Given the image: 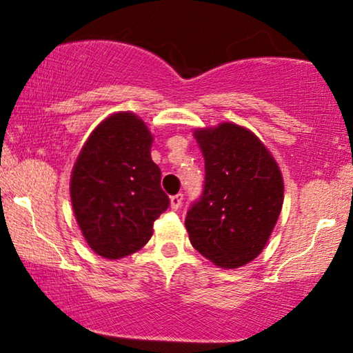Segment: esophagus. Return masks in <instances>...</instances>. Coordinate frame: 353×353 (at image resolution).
I'll list each match as a JSON object with an SVG mask.
<instances>
[{"label": "esophagus", "mask_w": 353, "mask_h": 353, "mask_svg": "<svg viewBox=\"0 0 353 353\" xmlns=\"http://www.w3.org/2000/svg\"><path fill=\"white\" fill-rule=\"evenodd\" d=\"M181 202H183V194L180 192V194H175L170 197V207L173 210H178L181 207Z\"/></svg>", "instance_id": "1"}]
</instances>
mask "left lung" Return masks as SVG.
Wrapping results in <instances>:
<instances>
[{"label": "left lung", "instance_id": "left-lung-1", "mask_svg": "<svg viewBox=\"0 0 353 353\" xmlns=\"http://www.w3.org/2000/svg\"><path fill=\"white\" fill-rule=\"evenodd\" d=\"M205 161L204 191L186 214L197 252L220 268H239L262 252L283 207L281 170L265 144L225 122L194 132Z\"/></svg>", "mask_w": 353, "mask_h": 353}]
</instances>
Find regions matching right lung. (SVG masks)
<instances>
[{"instance_id":"right-lung-1","label":"right lung","mask_w":353,"mask_h":353,"mask_svg":"<svg viewBox=\"0 0 353 353\" xmlns=\"http://www.w3.org/2000/svg\"><path fill=\"white\" fill-rule=\"evenodd\" d=\"M152 139L141 119L117 112L93 130L77 157L72 207L85 241L101 257L117 260L141 249L170 204L151 159Z\"/></svg>"}]
</instances>
